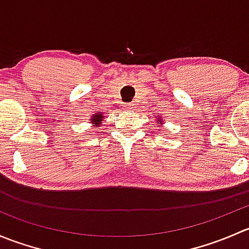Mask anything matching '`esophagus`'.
Returning <instances> with one entry per match:
<instances>
[{"instance_id": "esophagus-1", "label": "esophagus", "mask_w": 249, "mask_h": 249, "mask_svg": "<svg viewBox=\"0 0 249 249\" xmlns=\"http://www.w3.org/2000/svg\"><path fill=\"white\" fill-rule=\"evenodd\" d=\"M124 107L125 109L130 110V112H132V110H135V108H136V107H135V104H126L124 105Z\"/></svg>"}]
</instances>
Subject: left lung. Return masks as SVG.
Masks as SVG:
<instances>
[{
    "mask_svg": "<svg viewBox=\"0 0 249 249\" xmlns=\"http://www.w3.org/2000/svg\"><path fill=\"white\" fill-rule=\"evenodd\" d=\"M158 123H159V124H162V120H161V118H158Z\"/></svg>",
    "mask_w": 249,
    "mask_h": 249,
    "instance_id": "8db88e82",
    "label": "left lung"
}]
</instances>
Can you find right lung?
<instances>
[{"instance_id": "right-lung-1", "label": "right lung", "mask_w": 249, "mask_h": 249, "mask_svg": "<svg viewBox=\"0 0 249 249\" xmlns=\"http://www.w3.org/2000/svg\"><path fill=\"white\" fill-rule=\"evenodd\" d=\"M104 118H105V115L102 114V112H99V113H96L95 115H92V118L90 119V123L95 124V127H97L102 123V119H104Z\"/></svg>"}]
</instances>
